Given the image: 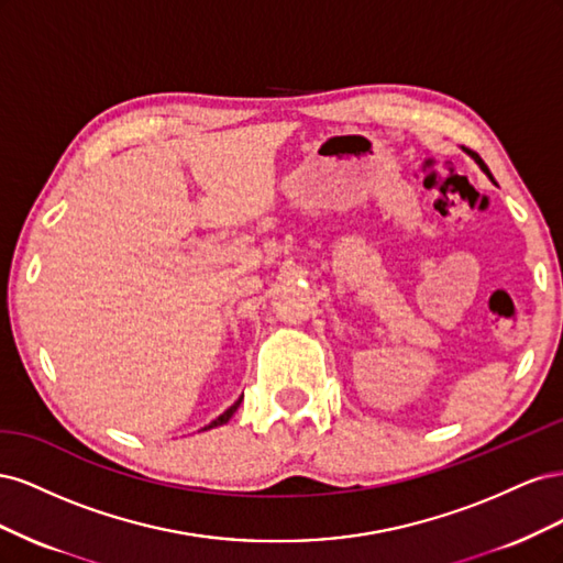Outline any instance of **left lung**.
Listing matches in <instances>:
<instances>
[{
  "mask_svg": "<svg viewBox=\"0 0 563 563\" xmlns=\"http://www.w3.org/2000/svg\"><path fill=\"white\" fill-rule=\"evenodd\" d=\"M474 159H476V164H479V166H482V168H484V172H486V174H488V168H486V164H484V162H482V159H479V155H476V157H474ZM488 178H490V174H488Z\"/></svg>",
  "mask_w": 563,
  "mask_h": 563,
  "instance_id": "obj_1",
  "label": "left lung"
}]
</instances>
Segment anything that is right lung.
<instances>
[{
    "mask_svg": "<svg viewBox=\"0 0 563 563\" xmlns=\"http://www.w3.org/2000/svg\"><path fill=\"white\" fill-rule=\"evenodd\" d=\"M240 404H242V399L240 401H234L230 408H228V411L223 413V416H218L211 424H207V428H203V430H211V428H220V424H225L232 416H234V411H236V408H240Z\"/></svg>",
    "mask_w": 563,
    "mask_h": 563,
    "instance_id": "right-lung-1",
    "label": "right lung"
}]
</instances>
